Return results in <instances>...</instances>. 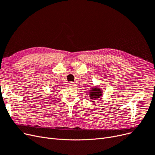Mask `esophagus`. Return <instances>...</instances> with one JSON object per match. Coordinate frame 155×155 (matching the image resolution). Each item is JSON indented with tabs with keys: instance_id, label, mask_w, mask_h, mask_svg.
Returning <instances> with one entry per match:
<instances>
[{
	"instance_id": "1",
	"label": "esophagus",
	"mask_w": 155,
	"mask_h": 155,
	"mask_svg": "<svg viewBox=\"0 0 155 155\" xmlns=\"http://www.w3.org/2000/svg\"><path fill=\"white\" fill-rule=\"evenodd\" d=\"M69 87H73V86H74V84L73 82H70L69 83Z\"/></svg>"
}]
</instances>
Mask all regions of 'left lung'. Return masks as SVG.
<instances>
[{"instance_id": "8db88e82", "label": "left lung", "mask_w": 155, "mask_h": 155, "mask_svg": "<svg viewBox=\"0 0 155 155\" xmlns=\"http://www.w3.org/2000/svg\"><path fill=\"white\" fill-rule=\"evenodd\" d=\"M90 94H89V95H90L91 99H96L99 98L101 95V91L99 90V89L95 88V89H93L92 90L89 92Z\"/></svg>"}]
</instances>
